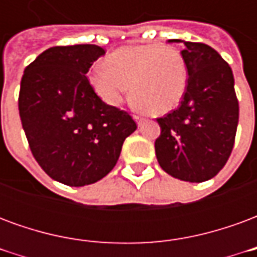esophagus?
<instances>
[{"instance_id":"34e87169","label":"esophagus","mask_w":257,"mask_h":257,"mask_svg":"<svg viewBox=\"0 0 257 257\" xmlns=\"http://www.w3.org/2000/svg\"><path fill=\"white\" fill-rule=\"evenodd\" d=\"M134 119L138 123H142V122H143V121H145V118L142 117V115H134Z\"/></svg>"}]
</instances>
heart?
<instances>
[{
	"mask_svg": "<svg viewBox=\"0 0 257 257\" xmlns=\"http://www.w3.org/2000/svg\"><path fill=\"white\" fill-rule=\"evenodd\" d=\"M103 67L89 77L101 100L118 106L131 85L132 100L153 115L178 106L189 78L183 55L176 48L160 44L119 48L107 55Z\"/></svg>",
	"mask_w": 257,
	"mask_h": 257,
	"instance_id": "obj_1",
	"label": "heart"
}]
</instances>
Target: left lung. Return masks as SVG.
Wrapping results in <instances>:
<instances>
[{
  "label": "left lung",
  "instance_id": "1",
  "mask_svg": "<svg viewBox=\"0 0 257 257\" xmlns=\"http://www.w3.org/2000/svg\"><path fill=\"white\" fill-rule=\"evenodd\" d=\"M169 42H182L169 40ZM189 79L180 106L157 118L160 167L184 182L209 180L226 165L237 132L239 106L231 67L202 42L183 41Z\"/></svg>",
  "mask_w": 257,
  "mask_h": 257
}]
</instances>
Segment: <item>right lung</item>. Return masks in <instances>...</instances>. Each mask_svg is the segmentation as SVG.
Masks as SVG:
<instances>
[{
  "label": "right lung",
  "instance_id": "add662e5",
  "mask_svg": "<svg viewBox=\"0 0 257 257\" xmlns=\"http://www.w3.org/2000/svg\"><path fill=\"white\" fill-rule=\"evenodd\" d=\"M104 53L90 44L49 48L20 82L19 114L31 153L49 178L71 187L104 178L138 128L128 112L101 100L85 75Z\"/></svg>",
  "mask_w": 257,
  "mask_h": 257
}]
</instances>
